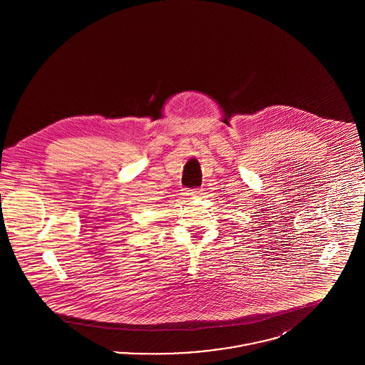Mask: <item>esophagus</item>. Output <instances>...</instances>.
Masks as SVG:
<instances>
[{"label":"esophagus","mask_w":365,"mask_h":365,"mask_svg":"<svg viewBox=\"0 0 365 365\" xmlns=\"http://www.w3.org/2000/svg\"><path fill=\"white\" fill-rule=\"evenodd\" d=\"M201 195V192L198 190H192L189 191V192H186V197L189 198V200H195V198H198Z\"/></svg>","instance_id":"obj_1"}]
</instances>
